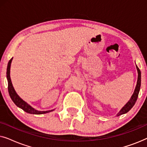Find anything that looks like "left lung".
Returning a JSON list of instances; mask_svg holds the SVG:
<instances>
[{
  "label": "left lung",
  "mask_w": 147,
  "mask_h": 147,
  "mask_svg": "<svg viewBox=\"0 0 147 147\" xmlns=\"http://www.w3.org/2000/svg\"><path fill=\"white\" fill-rule=\"evenodd\" d=\"M136 67L138 72V79H137V83H136V86L135 87V89H134V93L132 95L130 99L128 100L127 103H126L125 105L121 108V110H120L119 112L116 114V116H119L120 115H122V114L127 113V112L129 111L132 107H133L134 104L136 103V100H137L138 98V93H139L140 88V84H141V73H140L139 68L137 67V65H136Z\"/></svg>",
  "instance_id": "obj_1"
}]
</instances>
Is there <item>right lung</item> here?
<instances>
[{
    "label": "right lung",
    "instance_id": "obj_1",
    "mask_svg": "<svg viewBox=\"0 0 147 147\" xmlns=\"http://www.w3.org/2000/svg\"><path fill=\"white\" fill-rule=\"evenodd\" d=\"M12 57L11 59L9 60V63H8L7 65V78L8 81V90H9V93L11 97V100H13V102L15 104V105L18 106V107L21 108L22 110H23L24 111L27 112L29 114H46L48 112H50L51 111H53L54 110H47V111H39L35 109L32 107L31 106H30L29 104H27V102L19 97V96L17 94V92L14 89L13 84H12L11 80V76H10V70H11V65L12 60H13Z\"/></svg>",
    "mask_w": 147,
    "mask_h": 147
}]
</instances>
